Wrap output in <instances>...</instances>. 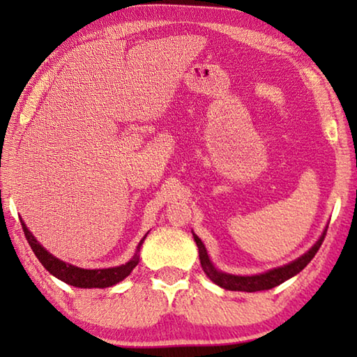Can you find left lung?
Segmentation results:
<instances>
[{
    "label": "left lung",
    "instance_id": "left-lung-1",
    "mask_svg": "<svg viewBox=\"0 0 357 357\" xmlns=\"http://www.w3.org/2000/svg\"><path fill=\"white\" fill-rule=\"evenodd\" d=\"M326 231H328V227L324 228L323 234L319 236L317 243L313 244L310 249L304 253V255L296 258L294 261L283 264L280 268L269 269L263 274H255V275H234V274L222 273V271L217 269L213 264V261H211V258L206 252V247H204V244L202 243V239L198 238L193 231L192 234L198 247V255H200V263L204 274H206L209 279L215 283V285H219L223 289H229V291L253 293V291H263V289L274 288L285 280L291 279V277H294L296 274H299L301 271L312 261V258L315 257V253L318 252L319 247H321Z\"/></svg>",
    "mask_w": 357,
    "mask_h": 357
}]
</instances>
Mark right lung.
Instances as JSON below:
<instances>
[{"label": "right lung", "instance_id": "add662e5", "mask_svg": "<svg viewBox=\"0 0 357 357\" xmlns=\"http://www.w3.org/2000/svg\"><path fill=\"white\" fill-rule=\"evenodd\" d=\"M20 222H22L23 233H25L26 241L29 243V245H31L34 255L38 257L42 266H44L52 275H55L56 279L77 288H107V287L116 285V283H119L121 280H124L126 277L134 271L138 261H140V255H138V252H140L143 241L148 236V233L144 234L143 239L137 245V252L134 253V257H132L126 264L114 266V268H107V269H83V268H78V266L66 263L63 259L56 258L55 255H52L50 252L44 249V247L38 243V239L33 236V233L29 231L28 227L25 225V222L23 220Z\"/></svg>", "mask_w": 357, "mask_h": 357}]
</instances>
